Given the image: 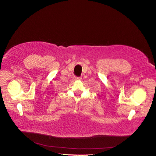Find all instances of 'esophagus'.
Instances as JSON below:
<instances>
[{"label":"esophagus","mask_w":156,"mask_h":156,"mask_svg":"<svg viewBox=\"0 0 156 156\" xmlns=\"http://www.w3.org/2000/svg\"><path fill=\"white\" fill-rule=\"evenodd\" d=\"M74 79L75 80H81V77H76V76H74Z\"/></svg>","instance_id":"obj_1"}]
</instances>
